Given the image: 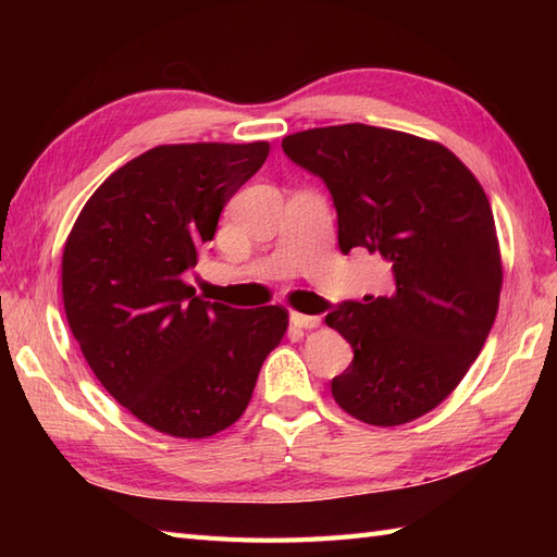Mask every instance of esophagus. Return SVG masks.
<instances>
[{"mask_svg": "<svg viewBox=\"0 0 557 557\" xmlns=\"http://www.w3.org/2000/svg\"><path fill=\"white\" fill-rule=\"evenodd\" d=\"M292 325L294 327H304V330H313L321 325V318L318 315H306V313H292Z\"/></svg>", "mask_w": 557, "mask_h": 557, "instance_id": "34e87169", "label": "esophagus"}]
</instances>
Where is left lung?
<instances>
[{
	"mask_svg": "<svg viewBox=\"0 0 557 557\" xmlns=\"http://www.w3.org/2000/svg\"><path fill=\"white\" fill-rule=\"evenodd\" d=\"M282 150L327 186L339 251L383 256L395 277L389 297L325 315L354 349L333 377L335 401L371 425L423 417L467 375L498 313L503 265L486 194L455 152L393 128H309L282 138Z\"/></svg>",
	"mask_w": 557,
	"mask_h": 557,
	"instance_id": "1",
	"label": "left lung"
}]
</instances>
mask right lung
<instances>
[{"label": "right lung", "instance_id": "1", "mask_svg": "<svg viewBox=\"0 0 557 557\" xmlns=\"http://www.w3.org/2000/svg\"><path fill=\"white\" fill-rule=\"evenodd\" d=\"M270 144L158 146L88 198L64 244L71 333L102 387L150 429L208 437L242 417L287 330L282 306L196 297L184 272Z\"/></svg>", "mask_w": 557, "mask_h": 557}]
</instances>
